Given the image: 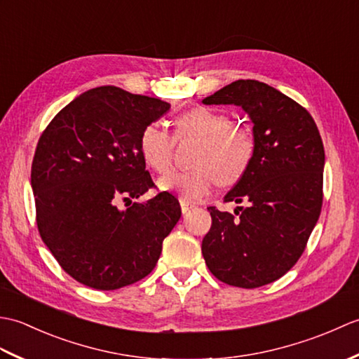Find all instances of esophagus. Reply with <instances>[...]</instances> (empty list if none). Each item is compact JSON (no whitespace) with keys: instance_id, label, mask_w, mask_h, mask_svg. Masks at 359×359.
<instances>
[{"instance_id":"esophagus-1","label":"esophagus","mask_w":359,"mask_h":359,"mask_svg":"<svg viewBox=\"0 0 359 359\" xmlns=\"http://www.w3.org/2000/svg\"><path fill=\"white\" fill-rule=\"evenodd\" d=\"M180 208H182V212H184V215H185V212H188L189 210L193 208V205L189 203V202H187V201L182 199V201H180Z\"/></svg>"}]
</instances>
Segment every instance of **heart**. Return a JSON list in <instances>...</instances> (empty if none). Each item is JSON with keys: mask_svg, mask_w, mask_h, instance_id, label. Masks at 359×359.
Listing matches in <instances>:
<instances>
[{"mask_svg": "<svg viewBox=\"0 0 359 359\" xmlns=\"http://www.w3.org/2000/svg\"><path fill=\"white\" fill-rule=\"evenodd\" d=\"M175 139L199 140L189 171H170L157 180L162 191L177 193L193 202L207 196L216 184L233 185L239 182L253 162L256 142L245 125L231 123L226 114L205 108H193L175 118ZM174 142L157 123H148L139 135V152L143 163L152 171L163 172L170 165Z\"/></svg>", "mask_w": 359, "mask_h": 359, "instance_id": "1", "label": "heart"}]
</instances>
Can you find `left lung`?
Segmentation results:
<instances>
[{"label": "left lung", "mask_w": 359, "mask_h": 359, "mask_svg": "<svg viewBox=\"0 0 359 359\" xmlns=\"http://www.w3.org/2000/svg\"><path fill=\"white\" fill-rule=\"evenodd\" d=\"M248 114L256 142L245 175L224 197L234 215L210 207L202 255L228 285L256 288L279 279L306 250L323 207L324 144L313 117L257 80H238L203 98Z\"/></svg>", "instance_id": "left-lung-1"}]
</instances>
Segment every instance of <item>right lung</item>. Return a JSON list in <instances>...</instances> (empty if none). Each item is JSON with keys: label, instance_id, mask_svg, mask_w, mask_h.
Wrapping results in <instances>:
<instances>
[{"label": "right lung", "instance_id": "obj_1", "mask_svg": "<svg viewBox=\"0 0 359 359\" xmlns=\"http://www.w3.org/2000/svg\"><path fill=\"white\" fill-rule=\"evenodd\" d=\"M170 103L117 86L89 89L65 106L36 144L30 172L36 225L62 269L83 285L117 290L154 269L180 219L170 193L125 210L154 187L139 135Z\"/></svg>", "mask_w": 359, "mask_h": 359}]
</instances>
